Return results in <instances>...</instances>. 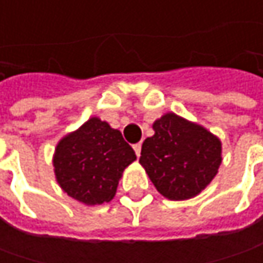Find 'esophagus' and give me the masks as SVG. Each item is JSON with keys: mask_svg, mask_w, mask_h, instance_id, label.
Instances as JSON below:
<instances>
[{"mask_svg": "<svg viewBox=\"0 0 263 263\" xmlns=\"http://www.w3.org/2000/svg\"><path fill=\"white\" fill-rule=\"evenodd\" d=\"M133 149H135V152H136L137 157H140V151H142V145H140V143H136V145H133Z\"/></svg>", "mask_w": 263, "mask_h": 263, "instance_id": "34e87169", "label": "esophagus"}]
</instances>
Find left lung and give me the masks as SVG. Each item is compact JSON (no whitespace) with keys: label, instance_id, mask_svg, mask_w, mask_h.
Returning a JSON list of instances; mask_svg holds the SVG:
<instances>
[{"label":"left lung","instance_id":"1","mask_svg":"<svg viewBox=\"0 0 263 263\" xmlns=\"http://www.w3.org/2000/svg\"><path fill=\"white\" fill-rule=\"evenodd\" d=\"M155 135L142 145L139 162L162 196L184 200L217 176L221 142L205 127L168 112L154 123Z\"/></svg>","mask_w":263,"mask_h":263}]
</instances>
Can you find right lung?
<instances>
[{
    "instance_id": "add662e5",
    "label": "right lung",
    "mask_w": 263,
    "mask_h": 263,
    "mask_svg": "<svg viewBox=\"0 0 263 263\" xmlns=\"http://www.w3.org/2000/svg\"><path fill=\"white\" fill-rule=\"evenodd\" d=\"M135 159L121 133L93 117L57 145V181L79 202L101 205L114 197L124 168Z\"/></svg>"
}]
</instances>
